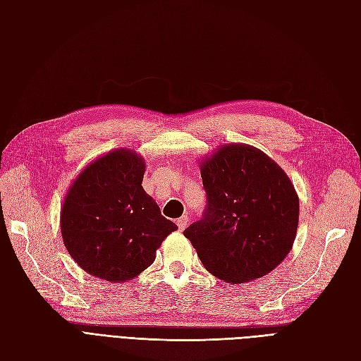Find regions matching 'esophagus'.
I'll return each mask as SVG.
<instances>
[{"label": "esophagus", "instance_id": "1", "mask_svg": "<svg viewBox=\"0 0 361 361\" xmlns=\"http://www.w3.org/2000/svg\"><path fill=\"white\" fill-rule=\"evenodd\" d=\"M176 224H178V227H179V231H183V228L188 226V216H185V215H183V216L178 218Z\"/></svg>", "mask_w": 361, "mask_h": 361}]
</instances>
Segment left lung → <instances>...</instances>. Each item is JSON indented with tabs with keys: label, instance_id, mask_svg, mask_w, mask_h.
Here are the masks:
<instances>
[{
	"label": "left lung",
	"instance_id": "obj_1",
	"mask_svg": "<svg viewBox=\"0 0 361 361\" xmlns=\"http://www.w3.org/2000/svg\"><path fill=\"white\" fill-rule=\"evenodd\" d=\"M207 206L185 228L203 267L238 285L264 277L292 250L300 200L290 179L264 152L223 145L200 162Z\"/></svg>",
	"mask_w": 361,
	"mask_h": 361
}]
</instances>
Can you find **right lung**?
<instances>
[{
	"instance_id": "right-lung-1",
	"label": "right lung",
	"mask_w": 361,
	"mask_h": 361,
	"mask_svg": "<svg viewBox=\"0 0 361 361\" xmlns=\"http://www.w3.org/2000/svg\"><path fill=\"white\" fill-rule=\"evenodd\" d=\"M145 158L114 149L72 182L60 212L64 247L93 277L123 283L149 268L157 250L178 228L145 191Z\"/></svg>"
}]
</instances>
